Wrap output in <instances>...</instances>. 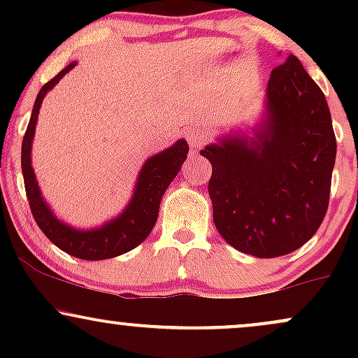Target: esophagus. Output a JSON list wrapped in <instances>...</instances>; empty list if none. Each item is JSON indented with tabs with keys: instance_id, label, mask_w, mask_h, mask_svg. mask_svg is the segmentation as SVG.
<instances>
[{
	"instance_id": "34e87169",
	"label": "esophagus",
	"mask_w": 358,
	"mask_h": 358,
	"mask_svg": "<svg viewBox=\"0 0 358 358\" xmlns=\"http://www.w3.org/2000/svg\"><path fill=\"white\" fill-rule=\"evenodd\" d=\"M185 136H187V141H188V145H190L192 153L196 155L199 153L200 146H202L205 143V139H207V131H205L203 127H190Z\"/></svg>"
}]
</instances>
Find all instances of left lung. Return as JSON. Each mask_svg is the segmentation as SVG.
I'll return each instance as SVG.
<instances>
[{"label":"left lung","mask_w":358,"mask_h":358,"mask_svg":"<svg viewBox=\"0 0 358 358\" xmlns=\"http://www.w3.org/2000/svg\"><path fill=\"white\" fill-rule=\"evenodd\" d=\"M252 131L200 151L212 165L213 224L241 252L279 257L322 225L336 156L324 94L294 55L271 72L264 116Z\"/></svg>","instance_id":"8db88e82"}]
</instances>
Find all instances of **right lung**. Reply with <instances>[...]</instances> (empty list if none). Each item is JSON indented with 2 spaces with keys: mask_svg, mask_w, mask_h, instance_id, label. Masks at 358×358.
<instances>
[{
  "mask_svg": "<svg viewBox=\"0 0 358 358\" xmlns=\"http://www.w3.org/2000/svg\"><path fill=\"white\" fill-rule=\"evenodd\" d=\"M76 65L77 62L69 64L64 71H60L40 89L22 143V171L31 213L45 236L57 248L73 257L85 259V261H102V259L121 256L127 250L134 249L150 236L158 219L163 193L173 182L183 162L187 159L188 145L185 139H178L173 146L148 158L139 170L129 203L113 220H108L101 227L85 229V231L65 224L52 212L40 192L34 166H31V143H34L36 119H38L43 97Z\"/></svg>",
  "mask_w": 358,
  "mask_h": 358,
  "instance_id": "right-lung-1",
  "label": "right lung"
}]
</instances>
